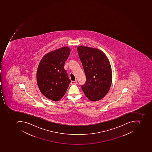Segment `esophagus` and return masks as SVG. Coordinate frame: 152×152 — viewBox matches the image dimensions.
I'll use <instances>...</instances> for the list:
<instances>
[{
  "instance_id": "obj_1",
  "label": "esophagus",
  "mask_w": 152,
  "mask_h": 152,
  "mask_svg": "<svg viewBox=\"0 0 152 152\" xmlns=\"http://www.w3.org/2000/svg\"><path fill=\"white\" fill-rule=\"evenodd\" d=\"M77 83V81H71V84L72 85H76V84Z\"/></svg>"
}]
</instances>
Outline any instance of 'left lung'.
Returning <instances> with one entry per match:
<instances>
[{
	"label": "left lung",
	"mask_w": 152,
	"mask_h": 152,
	"mask_svg": "<svg viewBox=\"0 0 152 152\" xmlns=\"http://www.w3.org/2000/svg\"><path fill=\"white\" fill-rule=\"evenodd\" d=\"M77 53L86 76L81 88L91 101L100 100L111 87L112 72L107 56L100 50L87 46L77 47Z\"/></svg>",
	"instance_id": "1"
}]
</instances>
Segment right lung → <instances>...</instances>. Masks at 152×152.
<instances>
[{
    "instance_id": "right-lung-1",
    "label": "right lung",
    "mask_w": 152,
    "mask_h": 152,
    "mask_svg": "<svg viewBox=\"0 0 152 152\" xmlns=\"http://www.w3.org/2000/svg\"><path fill=\"white\" fill-rule=\"evenodd\" d=\"M65 46L45 54L39 64L37 84L40 92L53 101L60 100L65 95L71 80L64 69L70 53Z\"/></svg>"
}]
</instances>
